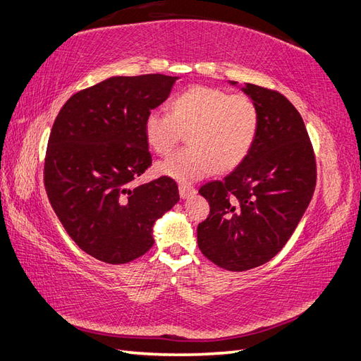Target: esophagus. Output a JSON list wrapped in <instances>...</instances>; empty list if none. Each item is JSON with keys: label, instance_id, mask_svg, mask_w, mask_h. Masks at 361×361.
I'll return each mask as SVG.
<instances>
[{"label": "esophagus", "instance_id": "obj_1", "mask_svg": "<svg viewBox=\"0 0 361 361\" xmlns=\"http://www.w3.org/2000/svg\"><path fill=\"white\" fill-rule=\"evenodd\" d=\"M195 193H196V190L193 187L187 185V183H180V185H179V195H180L182 199H187L190 196H193Z\"/></svg>", "mask_w": 361, "mask_h": 361}]
</instances>
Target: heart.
I'll return each mask as SVG.
<instances>
[{
  "instance_id": "b5f03b06",
  "label": "heart",
  "mask_w": 361,
  "mask_h": 361,
  "mask_svg": "<svg viewBox=\"0 0 361 361\" xmlns=\"http://www.w3.org/2000/svg\"><path fill=\"white\" fill-rule=\"evenodd\" d=\"M259 128V111L245 94L195 85L176 94L170 113L149 111L145 139L154 153L166 156L188 133L190 147L157 165L179 182H193L218 171L235 170L250 153Z\"/></svg>"
}]
</instances>
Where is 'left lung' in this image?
<instances>
[{"label":"left lung","mask_w":361,"mask_h":361,"mask_svg":"<svg viewBox=\"0 0 361 361\" xmlns=\"http://www.w3.org/2000/svg\"><path fill=\"white\" fill-rule=\"evenodd\" d=\"M243 91L259 111L250 153L222 180L199 188L210 214L197 226V245L231 271L258 267L281 250L317 183L314 148L296 108L267 87L245 83Z\"/></svg>","instance_id":"left-lung-1"}]
</instances>
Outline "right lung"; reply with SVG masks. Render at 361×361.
Wrapping results in <instances>:
<instances>
[{
  "instance_id": "1",
  "label": "right lung",
  "mask_w": 361,
  "mask_h": 361,
  "mask_svg": "<svg viewBox=\"0 0 361 361\" xmlns=\"http://www.w3.org/2000/svg\"><path fill=\"white\" fill-rule=\"evenodd\" d=\"M178 77H111L63 105L44 159V187L61 226L80 248L125 264L154 244L153 226L179 201L171 178L131 188L151 166L145 117L164 103Z\"/></svg>"
}]
</instances>
